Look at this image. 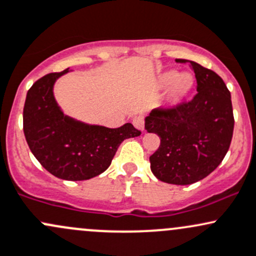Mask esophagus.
<instances>
[{"instance_id":"esophagus-1","label":"esophagus","mask_w":256,"mask_h":256,"mask_svg":"<svg viewBox=\"0 0 256 256\" xmlns=\"http://www.w3.org/2000/svg\"><path fill=\"white\" fill-rule=\"evenodd\" d=\"M134 126L137 128V130L140 131H144V116H141V115H138V116H135L134 118V121H132Z\"/></svg>"}]
</instances>
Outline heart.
I'll list each match as a JSON object with an SVG mask.
<instances>
[{
  "mask_svg": "<svg viewBox=\"0 0 256 256\" xmlns=\"http://www.w3.org/2000/svg\"><path fill=\"white\" fill-rule=\"evenodd\" d=\"M170 86V98L180 99L190 90L192 84V78L189 74H178L176 71H166L160 77V84L162 87Z\"/></svg>",
  "mask_w": 256,
  "mask_h": 256,
  "instance_id": "b5f03b06",
  "label": "heart"
}]
</instances>
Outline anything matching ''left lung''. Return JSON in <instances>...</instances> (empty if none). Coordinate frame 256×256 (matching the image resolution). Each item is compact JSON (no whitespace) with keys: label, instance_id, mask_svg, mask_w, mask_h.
Returning <instances> with one entry per match:
<instances>
[{"label":"left lung","instance_id":"left-lung-1","mask_svg":"<svg viewBox=\"0 0 256 256\" xmlns=\"http://www.w3.org/2000/svg\"><path fill=\"white\" fill-rule=\"evenodd\" d=\"M189 62L198 94L170 109L156 108L144 119L146 130L160 138L150 157V170L168 184H194L211 174L228 152L234 128L230 93L223 80L212 70Z\"/></svg>","mask_w":256,"mask_h":256}]
</instances>
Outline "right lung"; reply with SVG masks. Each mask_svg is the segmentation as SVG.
Listing matches in <instances>:
<instances>
[{"instance_id": "add662e5", "label": "right lung", "mask_w": 256, "mask_h": 256, "mask_svg": "<svg viewBox=\"0 0 256 256\" xmlns=\"http://www.w3.org/2000/svg\"><path fill=\"white\" fill-rule=\"evenodd\" d=\"M67 72L49 74L32 86L23 109V130L32 153L49 173L78 182L106 172L121 142L141 132L130 122L109 128L64 115L54 96V84Z\"/></svg>"}]
</instances>
